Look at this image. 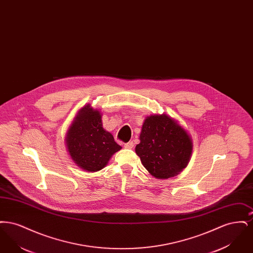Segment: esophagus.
I'll list each match as a JSON object with an SVG mask.
<instances>
[{"label": "esophagus", "instance_id": "obj_1", "mask_svg": "<svg viewBox=\"0 0 253 253\" xmlns=\"http://www.w3.org/2000/svg\"><path fill=\"white\" fill-rule=\"evenodd\" d=\"M132 147H133V142L132 141L127 142V143L124 144V148H126V149H132Z\"/></svg>", "mask_w": 253, "mask_h": 253}]
</instances>
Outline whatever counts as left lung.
I'll return each mask as SVG.
<instances>
[{"mask_svg":"<svg viewBox=\"0 0 253 253\" xmlns=\"http://www.w3.org/2000/svg\"><path fill=\"white\" fill-rule=\"evenodd\" d=\"M135 153L146 169L158 179L178 174L192 155V139L187 132L166 115L148 117Z\"/></svg>","mask_w":253,"mask_h":253,"instance_id":"obj_1","label":"left lung"}]
</instances>
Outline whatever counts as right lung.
Wrapping results in <instances>:
<instances>
[{
	"label": "right lung",
	"mask_w": 253,
	"mask_h": 253,
	"mask_svg": "<svg viewBox=\"0 0 253 253\" xmlns=\"http://www.w3.org/2000/svg\"><path fill=\"white\" fill-rule=\"evenodd\" d=\"M66 143L75 163L88 171L101 169L121 149L114 136L103 129L99 112L90 105L79 112L67 133Z\"/></svg>",
	"instance_id": "1"
}]
</instances>
